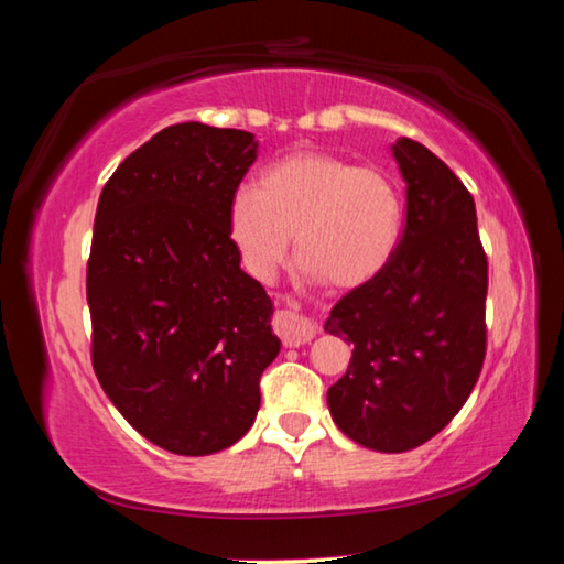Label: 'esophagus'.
Returning a JSON list of instances; mask_svg holds the SVG:
<instances>
[{
	"label": "esophagus",
	"mask_w": 564,
	"mask_h": 564,
	"mask_svg": "<svg viewBox=\"0 0 564 564\" xmlns=\"http://www.w3.org/2000/svg\"><path fill=\"white\" fill-rule=\"evenodd\" d=\"M273 328L281 336L285 348L305 346V343L316 338V333H318L316 323L299 316V313H293V311H279V313H275Z\"/></svg>",
	"instance_id": "34e87169"
}]
</instances>
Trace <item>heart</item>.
Returning a JSON list of instances; mask_svg holds the SVG:
<instances>
[{"mask_svg": "<svg viewBox=\"0 0 564 564\" xmlns=\"http://www.w3.org/2000/svg\"><path fill=\"white\" fill-rule=\"evenodd\" d=\"M228 238L248 275L271 281L291 236L305 279L360 289L383 273L403 236V196L386 171L328 151H293L238 186L226 212Z\"/></svg>", "mask_w": 564, "mask_h": 564, "instance_id": "heart-1", "label": "heart"}]
</instances>
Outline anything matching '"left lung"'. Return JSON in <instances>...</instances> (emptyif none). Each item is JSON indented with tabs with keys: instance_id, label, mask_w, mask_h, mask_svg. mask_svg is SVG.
<instances>
[{
	"instance_id": "8db88e82",
	"label": "left lung",
	"mask_w": 564,
	"mask_h": 564,
	"mask_svg": "<svg viewBox=\"0 0 564 564\" xmlns=\"http://www.w3.org/2000/svg\"><path fill=\"white\" fill-rule=\"evenodd\" d=\"M405 231L383 273L333 305L326 333L352 343L328 408L350 441L405 453L437 435L485 360V259L470 191L431 149L398 139Z\"/></svg>"
}]
</instances>
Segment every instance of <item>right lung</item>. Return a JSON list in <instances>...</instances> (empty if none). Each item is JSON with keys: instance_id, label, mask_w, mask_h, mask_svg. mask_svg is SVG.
Returning a JSON list of instances; mask_svg holds the SVG:
<instances>
[{"instance_id": "obj_1", "label": "right lung", "mask_w": 564, "mask_h": 564, "mask_svg": "<svg viewBox=\"0 0 564 564\" xmlns=\"http://www.w3.org/2000/svg\"><path fill=\"white\" fill-rule=\"evenodd\" d=\"M256 154L248 131L174 123L123 159L99 196L87 265L94 370L133 431L174 455L241 441L281 350L273 303L226 226Z\"/></svg>"}]
</instances>
